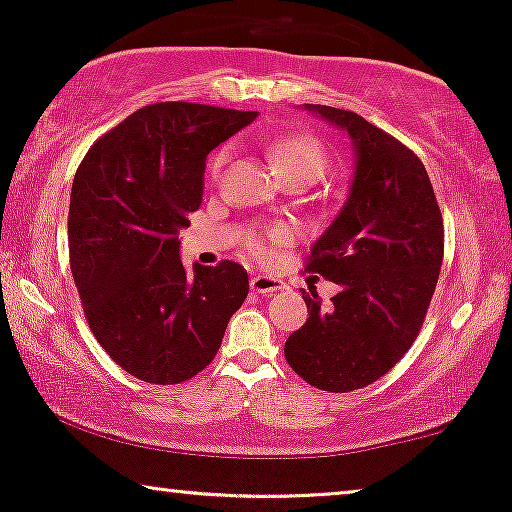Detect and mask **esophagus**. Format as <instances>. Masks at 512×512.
Segmentation results:
<instances>
[{"instance_id": "esophagus-1", "label": "esophagus", "mask_w": 512, "mask_h": 512, "mask_svg": "<svg viewBox=\"0 0 512 512\" xmlns=\"http://www.w3.org/2000/svg\"><path fill=\"white\" fill-rule=\"evenodd\" d=\"M284 289V282L277 277H270V275H254L251 277V291L261 293V296H272V293L282 291Z\"/></svg>"}]
</instances>
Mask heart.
<instances>
[{
  "label": "heart",
  "instance_id": "heart-1",
  "mask_svg": "<svg viewBox=\"0 0 512 512\" xmlns=\"http://www.w3.org/2000/svg\"><path fill=\"white\" fill-rule=\"evenodd\" d=\"M228 156H230L228 146H223V149L216 153L212 160L214 177L221 172V167L226 165ZM270 158L282 177H291V174H305V177L317 181L328 167L326 146L321 139L312 137V135H284V137L275 139V142L270 144ZM270 237L272 240H279V237H284V230H272ZM270 237L249 235L247 247L251 254L258 258H268L272 254L270 242H268Z\"/></svg>",
  "mask_w": 512,
  "mask_h": 512
}]
</instances>
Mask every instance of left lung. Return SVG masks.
<instances>
[{"mask_svg": "<svg viewBox=\"0 0 512 512\" xmlns=\"http://www.w3.org/2000/svg\"><path fill=\"white\" fill-rule=\"evenodd\" d=\"M305 109L352 139L354 179L307 258L342 291L326 307L303 291L310 317L284 356L307 384L345 394L380 380L417 340L443 265V214L415 151L354 111Z\"/></svg>", "mask_w": 512, "mask_h": 512, "instance_id": "obj_1", "label": "left lung"}]
</instances>
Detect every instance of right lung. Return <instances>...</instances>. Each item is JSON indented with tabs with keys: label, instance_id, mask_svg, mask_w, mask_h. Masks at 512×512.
Instances as JSON below:
<instances>
[{
	"label": "right lung",
	"instance_id": "add662e5",
	"mask_svg": "<svg viewBox=\"0 0 512 512\" xmlns=\"http://www.w3.org/2000/svg\"><path fill=\"white\" fill-rule=\"evenodd\" d=\"M258 111L193 102L137 109L90 146L69 198V263L88 326L125 373L179 384L205 370L249 293L240 263L179 258L205 160Z\"/></svg>",
	"mask_w": 512,
	"mask_h": 512
}]
</instances>
